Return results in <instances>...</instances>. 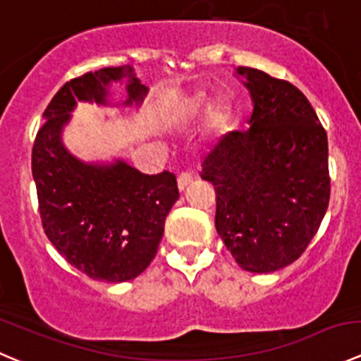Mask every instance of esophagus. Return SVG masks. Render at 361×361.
I'll return each mask as SVG.
<instances>
[{"mask_svg": "<svg viewBox=\"0 0 361 361\" xmlns=\"http://www.w3.org/2000/svg\"><path fill=\"white\" fill-rule=\"evenodd\" d=\"M191 182H192V173L191 172H182L179 176V179H177V184H179L180 191H184V189L188 188Z\"/></svg>", "mask_w": 361, "mask_h": 361, "instance_id": "34e87169", "label": "esophagus"}]
</instances>
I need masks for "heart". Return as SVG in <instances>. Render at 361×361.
I'll return each instance as SVG.
<instances>
[{"label": "heart", "instance_id": "1", "mask_svg": "<svg viewBox=\"0 0 361 361\" xmlns=\"http://www.w3.org/2000/svg\"><path fill=\"white\" fill-rule=\"evenodd\" d=\"M205 106V98H203L202 94H196L192 96V98H188L184 99V102L180 103L179 106H176V110H173V119L176 121H182V119H189V117H196L200 112H202V109ZM217 116H223V110H217Z\"/></svg>", "mask_w": 361, "mask_h": 361}]
</instances>
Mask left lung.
I'll return each instance as SVG.
<instances>
[{"label": "left lung", "mask_w": 361, "mask_h": 361, "mask_svg": "<svg viewBox=\"0 0 361 361\" xmlns=\"http://www.w3.org/2000/svg\"><path fill=\"white\" fill-rule=\"evenodd\" d=\"M251 92L245 131L219 138L202 179L216 189V230L247 272H276L302 256L330 200L328 140L291 82L240 66Z\"/></svg>", "instance_id": "1"}]
</instances>
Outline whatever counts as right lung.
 Wrapping results in <instances>:
<instances>
[{"label": "right lung", "mask_w": 361, "mask_h": 361, "mask_svg": "<svg viewBox=\"0 0 361 361\" xmlns=\"http://www.w3.org/2000/svg\"><path fill=\"white\" fill-rule=\"evenodd\" d=\"M124 77L126 105H138L147 87L130 64L66 82L45 109L31 156L45 235L71 267L106 283L135 279L147 269L158 252L166 216L179 198L177 179L169 170L147 176L124 161L89 165L61 142L77 102L105 105L110 82Z\"/></svg>", "instance_id": "1"}]
</instances>
